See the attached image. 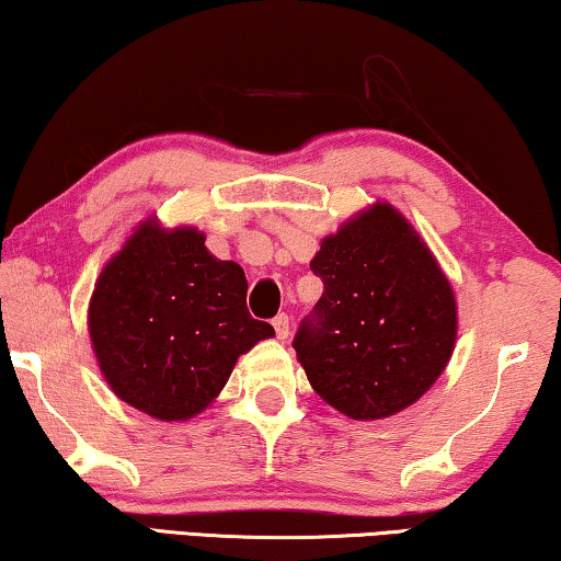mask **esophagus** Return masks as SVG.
<instances>
[{
    "label": "esophagus",
    "instance_id": "esophagus-1",
    "mask_svg": "<svg viewBox=\"0 0 561 561\" xmlns=\"http://www.w3.org/2000/svg\"><path fill=\"white\" fill-rule=\"evenodd\" d=\"M273 329H275V335H278L280 341H286V339H288V333H290V321H288V316H286V313L275 316V318H273Z\"/></svg>",
    "mask_w": 561,
    "mask_h": 561
}]
</instances>
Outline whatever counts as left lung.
<instances>
[{
  "mask_svg": "<svg viewBox=\"0 0 561 561\" xmlns=\"http://www.w3.org/2000/svg\"><path fill=\"white\" fill-rule=\"evenodd\" d=\"M310 271L323 280L293 348L313 391L356 421L416 403L449 364L459 308L426 240L376 201L321 240Z\"/></svg>",
  "mask_w": 561,
  "mask_h": 561,
  "instance_id": "1",
  "label": "left lung"
}]
</instances>
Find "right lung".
<instances>
[{
	"instance_id": "right-lung-1",
	"label": "right lung",
	"mask_w": 561,
	"mask_h": 561,
	"mask_svg": "<svg viewBox=\"0 0 561 561\" xmlns=\"http://www.w3.org/2000/svg\"><path fill=\"white\" fill-rule=\"evenodd\" d=\"M238 263L218 261L193 226L145 218L94 283L88 331L119 401L160 421H187L218 399L238 358L273 339L245 306Z\"/></svg>"
}]
</instances>
